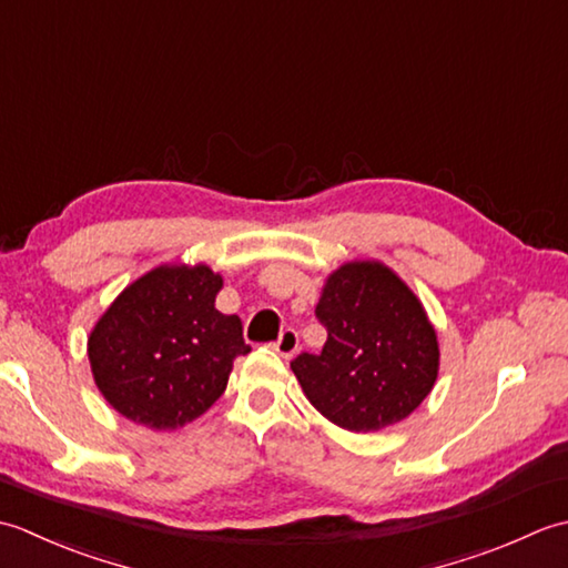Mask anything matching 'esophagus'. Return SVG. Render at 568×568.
I'll list each match as a JSON object with an SVG mask.
<instances>
[{
  "label": "esophagus",
  "mask_w": 568,
  "mask_h": 568,
  "mask_svg": "<svg viewBox=\"0 0 568 568\" xmlns=\"http://www.w3.org/2000/svg\"><path fill=\"white\" fill-rule=\"evenodd\" d=\"M297 346H300V339H297V332L295 329L281 332V336H277V342L273 344L275 352L281 354L283 358H293L297 354Z\"/></svg>",
  "instance_id": "1"
}]
</instances>
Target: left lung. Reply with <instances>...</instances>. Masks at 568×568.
I'll list each match as a JSON object with an SVG mask.
<instances>
[{
  "mask_svg": "<svg viewBox=\"0 0 568 568\" xmlns=\"http://www.w3.org/2000/svg\"><path fill=\"white\" fill-rule=\"evenodd\" d=\"M322 354L291 368L320 415L348 432H378L409 417L439 376V342L422 300L383 261H346L324 281Z\"/></svg>",
  "mask_w": 568,
  "mask_h": 568,
  "instance_id": "obj_1",
  "label": "left lung"
}]
</instances>
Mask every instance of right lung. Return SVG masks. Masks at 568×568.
Listing matches in <instances>:
<instances>
[{
    "label": "right lung",
    "instance_id": "obj_1",
    "mask_svg": "<svg viewBox=\"0 0 568 568\" xmlns=\"http://www.w3.org/2000/svg\"><path fill=\"white\" fill-rule=\"evenodd\" d=\"M224 277L204 263H161L129 283L88 336L94 385L119 415L171 432L220 400L234 358L251 352L236 315L214 300Z\"/></svg>",
    "mask_w": 568,
    "mask_h": 568
}]
</instances>
